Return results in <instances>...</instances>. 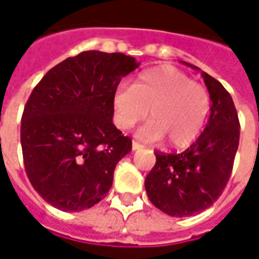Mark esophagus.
Returning a JSON list of instances; mask_svg holds the SVG:
<instances>
[{
    "instance_id": "1",
    "label": "esophagus",
    "mask_w": 259,
    "mask_h": 259,
    "mask_svg": "<svg viewBox=\"0 0 259 259\" xmlns=\"http://www.w3.org/2000/svg\"><path fill=\"white\" fill-rule=\"evenodd\" d=\"M132 148H133V151H136V150L143 148V146H141L140 143H137V141H133V143H132Z\"/></svg>"
}]
</instances>
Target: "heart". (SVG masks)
<instances>
[{"instance_id": "b5f03b06", "label": "heart", "mask_w": 259, "mask_h": 259, "mask_svg": "<svg viewBox=\"0 0 259 259\" xmlns=\"http://www.w3.org/2000/svg\"><path fill=\"white\" fill-rule=\"evenodd\" d=\"M112 109L113 122L120 130L132 129L148 113L151 120L139 132V137L146 141L165 137L169 146L182 148L204 129L211 97L189 74L165 65L143 72L133 85H119L112 96Z\"/></svg>"}]
</instances>
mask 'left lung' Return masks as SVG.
<instances>
[{
  "label": "left lung",
  "mask_w": 259,
  "mask_h": 259,
  "mask_svg": "<svg viewBox=\"0 0 259 259\" xmlns=\"http://www.w3.org/2000/svg\"><path fill=\"white\" fill-rule=\"evenodd\" d=\"M201 76L212 102L205 129L186 151L155 152L157 162L144 182L150 201L170 217H191L219 198L239 147L240 123L232 97L217 79L205 72Z\"/></svg>",
  "instance_id": "left-lung-1"
}]
</instances>
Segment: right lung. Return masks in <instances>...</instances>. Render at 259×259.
<instances>
[{"label":"right lung","mask_w":259,"mask_h":259,"mask_svg":"<svg viewBox=\"0 0 259 259\" xmlns=\"http://www.w3.org/2000/svg\"><path fill=\"white\" fill-rule=\"evenodd\" d=\"M139 62L84 51L50 69L33 89L20 124L27 178L44 201L80 212L108 194L132 139L112 123V96Z\"/></svg>","instance_id":"1"}]
</instances>
